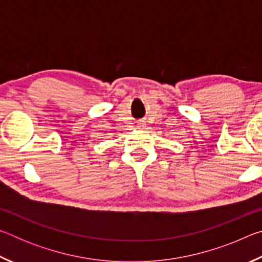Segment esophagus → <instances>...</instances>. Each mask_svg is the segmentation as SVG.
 Listing matches in <instances>:
<instances>
[{
    "instance_id": "obj_1",
    "label": "esophagus",
    "mask_w": 262,
    "mask_h": 262,
    "mask_svg": "<svg viewBox=\"0 0 262 262\" xmlns=\"http://www.w3.org/2000/svg\"><path fill=\"white\" fill-rule=\"evenodd\" d=\"M137 127H139V128H143V127H144V123H143V122H139V123H137Z\"/></svg>"
}]
</instances>
